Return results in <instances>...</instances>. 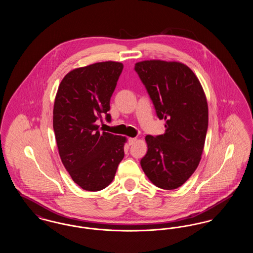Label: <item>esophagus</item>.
Returning <instances> with one entry per match:
<instances>
[{"mask_svg": "<svg viewBox=\"0 0 253 253\" xmlns=\"http://www.w3.org/2000/svg\"><path fill=\"white\" fill-rule=\"evenodd\" d=\"M136 140H137V138H136V137H130V138H129V140H128V142H129V144L132 145L134 144V143L136 142Z\"/></svg>", "mask_w": 253, "mask_h": 253, "instance_id": "1", "label": "esophagus"}]
</instances>
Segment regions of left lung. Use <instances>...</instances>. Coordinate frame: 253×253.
Returning <instances> with one entry per match:
<instances>
[{"label": "left lung", "instance_id": "1", "mask_svg": "<svg viewBox=\"0 0 253 253\" xmlns=\"http://www.w3.org/2000/svg\"><path fill=\"white\" fill-rule=\"evenodd\" d=\"M134 70L166 121L163 134L146 135L148 151L140 165L160 189L179 188L197 168L204 150L209 109L203 87L190 67L179 61L142 60Z\"/></svg>", "mask_w": 253, "mask_h": 253}]
</instances>
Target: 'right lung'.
I'll return each instance as SVG.
<instances>
[{
    "label": "right lung",
    "instance_id": "add662e5",
    "mask_svg": "<svg viewBox=\"0 0 253 253\" xmlns=\"http://www.w3.org/2000/svg\"><path fill=\"white\" fill-rule=\"evenodd\" d=\"M123 69L118 61L76 68L62 79L55 97L53 128L60 159L82 189L97 192L113 181L124 157L125 136L99 132Z\"/></svg>",
    "mask_w": 253,
    "mask_h": 253
}]
</instances>
